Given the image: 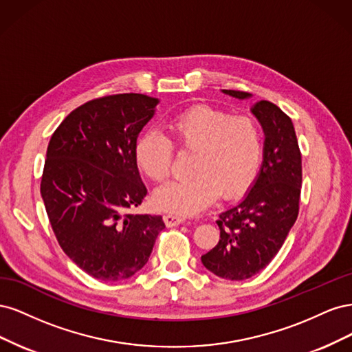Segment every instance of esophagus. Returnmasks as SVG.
I'll return each instance as SVG.
<instances>
[{"label": "esophagus", "instance_id": "esophagus-1", "mask_svg": "<svg viewBox=\"0 0 352 352\" xmlns=\"http://www.w3.org/2000/svg\"><path fill=\"white\" fill-rule=\"evenodd\" d=\"M164 221L167 226H177L180 225V223L185 221V217L182 214H176V212H168V214L164 216Z\"/></svg>", "mask_w": 352, "mask_h": 352}]
</instances>
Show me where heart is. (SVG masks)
Segmentation results:
<instances>
[{"label": "heart", "instance_id": "b5f03b06", "mask_svg": "<svg viewBox=\"0 0 352 352\" xmlns=\"http://www.w3.org/2000/svg\"><path fill=\"white\" fill-rule=\"evenodd\" d=\"M166 129L168 140L155 131L140 136L135 145L136 164L148 177L163 184L172 170L175 146L179 153H192V177L157 190L154 199L160 208L198 212L219 195L221 199L241 195L252 182L263 154V138L251 117L194 105L173 116Z\"/></svg>", "mask_w": 352, "mask_h": 352}]
</instances>
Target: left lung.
Instances as JSON below:
<instances>
[{
	"mask_svg": "<svg viewBox=\"0 0 352 352\" xmlns=\"http://www.w3.org/2000/svg\"><path fill=\"white\" fill-rule=\"evenodd\" d=\"M223 92L238 100L251 97L242 91ZM251 113L264 132L260 173L241 202L220 212L219 243L201 257L207 270L228 280L260 273L282 248L300 211L302 164L292 120L264 100Z\"/></svg>",
	"mask_w": 352,
	"mask_h": 352,
	"instance_id": "1",
	"label": "left lung"
}]
</instances>
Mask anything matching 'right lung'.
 <instances>
[{
  "label": "right lung",
  "instance_id": "obj_1",
  "mask_svg": "<svg viewBox=\"0 0 352 352\" xmlns=\"http://www.w3.org/2000/svg\"><path fill=\"white\" fill-rule=\"evenodd\" d=\"M157 98L107 95L73 110L52 133L41 195L63 251L95 279H129L150 258L162 216L133 214L146 195L135 160Z\"/></svg>",
  "mask_w": 352,
  "mask_h": 352
}]
</instances>
